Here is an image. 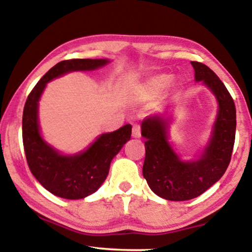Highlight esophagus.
Returning a JSON list of instances; mask_svg holds the SVG:
<instances>
[{
	"label": "esophagus",
	"mask_w": 252,
	"mask_h": 252,
	"mask_svg": "<svg viewBox=\"0 0 252 252\" xmlns=\"http://www.w3.org/2000/svg\"><path fill=\"white\" fill-rule=\"evenodd\" d=\"M132 135H133V137H135V139H139V137H141V127L139 125L133 126Z\"/></svg>",
	"instance_id": "34e87169"
}]
</instances>
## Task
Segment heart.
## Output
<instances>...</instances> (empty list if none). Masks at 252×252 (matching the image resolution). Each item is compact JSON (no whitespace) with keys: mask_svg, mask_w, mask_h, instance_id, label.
Segmentation results:
<instances>
[{"mask_svg":"<svg viewBox=\"0 0 252 252\" xmlns=\"http://www.w3.org/2000/svg\"><path fill=\"white\" fill-rule=\"evenodd\" d=\"M173 74L171 73H157L146 79L142 84L137 86L134 95L139 99H151L158 97L173 82Z\"/></svg>","mask_w":252,"mask_h":252,"instance_id":"heart-1","label":"heart"}]
</instances>
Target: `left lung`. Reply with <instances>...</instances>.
Returning a JSON list of instances; mask_svg holds the SVG:
<instances>
[{
	"label": "left lung",
	"mask_w": 252,
	"mask_h": 252,
	"mask_svg": "<svg viewBox=\"0 0 252 252\" xmlns=\"http://www.w3.org/2000/svg\"><path fill=\"white\" fill-rule=\"evenodd\" d=\"M195 81L212 93L218 110L208 142L197 156L185 159L171 143L174 110L147 116L141 123L146 139L143 177L151 190L167 201H188L220 180L230 161L235 141L236 110L222 81L206 65L191 62Z\"/></svg>",
	"instance_id": "1"
}]
</instances>
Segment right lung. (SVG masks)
I'll use <instances>...</instances> for the list:
<instances>
[{"label":"right lung","instance_id":"right-lung-1","mask_svg":"<svg viewBox=\"0 0 252 252\" xmlns=\"http://www.w3.org/2000/svg\"><path fill=\"white\" fill-rule=\"evenodd\" d=\"M99 60H68L51 67L26 99L23 112V143L27 164L37 181L58 197L81 199L94 194L105 181L110 164L130 139L132 125L127 124L115 132L98 135L86 149L64 154L42 136L39 122V101L48 82L71 72L98 70L110 63Z\"/></svg>","mask_w":252,"mask_h":252}]
</instances>
